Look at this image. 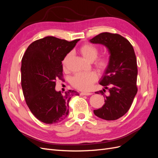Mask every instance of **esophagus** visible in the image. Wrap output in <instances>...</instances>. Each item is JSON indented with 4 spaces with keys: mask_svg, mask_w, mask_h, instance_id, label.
Returning <instances> with one entry per match:
<instances>
[{
    "mask_svg": "<svg viewBox=\"0 0 158 158\" xmlns=\"http://www.w3.org/2000/svg\"><path fill=\"white\" fill-rule=\"evenodd\" d=\"M91 93H87V92H81L80 95H90Z\"/></svg>",
    "mask_w": 158,
    "mask_h": 158,
    "instance_id": "1",
    "label": "esophagus"
}]
</instances>
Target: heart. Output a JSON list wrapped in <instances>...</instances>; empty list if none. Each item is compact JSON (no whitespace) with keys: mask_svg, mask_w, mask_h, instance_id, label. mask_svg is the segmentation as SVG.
<instances>
[{"mask_svg":"<svg viewBox=\"0 0 158 158\" xmlns=\"http://www.w3.org/2000/svg\"><path fill=\"white\" fill-rule=\"evenodd\" d=\"M80 52L84 58L89 61L93 62L99 53V51L95 46L86 44L80 48ZM72 56V52H69L66 54L62 61L63 68L65 69L68 64L69 61ZM95 65L101 70H106L109 65V59L106 57H102L98 59L95 62ZM98 80V75L94 72H89L86 73H78L76 74L71 80V84L74 87L80 90L87 91L92 86L94 82Z\"/></svg>","mask_w":158,"mask_h":158,"instance_id":"b5f03b06","label":"heart"}]
</instances>
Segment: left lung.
Wrapping results in <instances>:
<instances>
[{"label": "left lung", "instance_id": "left-lung-1", "mask_svg": "<svg viewBox=\"0 0 158 158\" xmlns=\"http://www.w3.org/2000/svg\"><path fill=\"white\" fill-rule=\"evenodd\" d=\"M89 41L106 47L110 54L109 65L99 80V84L105 89L110 87V95H104V89L95 92L103 95L105 103L102 108L94 110V113L105 120H117L128 111L138 91L135 51L130 42L117 33H102Z\"/></svg>", "mask_w": 158, "mask_h": 158}]
</instances>
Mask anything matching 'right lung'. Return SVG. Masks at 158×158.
<instances>
[{
  "label": "right lung",
  "mask_w": 158,
  "mask_h": 158,
  "mask_svg": "<svg viewBox=\"0 0 158 158\" xmlns=\"http://www.w3.org/2000/svg\"><path fill=\"white\" fill-rule=\"evenodd\" d=\"M80 40L68 41L52 36L36 40L22 59L21 83L27 106L38 120L46 124L63 121L68 116L69 103L74 90L64 94L55 89V80L63 76L62 61Z\"/></svg>",
  "instance_id": "right-lung-1"
}]
</instances>
